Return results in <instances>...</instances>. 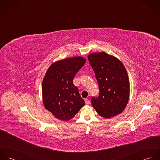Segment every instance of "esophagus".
Listing matches in <instances>:
<instances>
[{
	"instance_id": "esophagus-1",
	"label": "esophagus",
	"mask_w": 160,
	"mask_h": 160,
	"mask_svg": "<svg viewBox=\"0 0 160 160\" xmlns=\"http://www.w3.org/2000/svg\"><path fill=\"white\" fill-rule=\"evenodd\" d=\"M85 103H86V104H87V105H89V104L91 103V101H90L88 98H86V99H85Z\"/></svg>"
}]
</instances>
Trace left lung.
Returning <instances> with one entry per match:
<instances>
[{
  "instance_id": "obj_1",
  "label": "left lung",
  "mask_w": 160,
  "mask_h": 160,
  "mask_svg": "<svg viewBox=\"0 0 160 160\" xmlns=\"http://www.w3.org/2000/svg\"><path fill=\"white\" fill-rule=\"evenodd\" d=\"M94 71L100 93L92 97V105L105 118L120 114L126 108L129 97V81L122 62L104 52L88 55Z\"/></svg>"
}]
</instances>
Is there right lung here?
Here are the masks:
<instances>
[{
	"mask_svg": "<svg viewBox=\"0 0 160 160\" xmlns=\"http://www.w3.org/2000/svg\"><path fill=\"white\" fill-rule=\"evenodd\" d=\"M86 62L82 57L65 58L52 63L46 72L42 84L43 103L57 119L68 121L85 105L72 81Z\"/></svg>",
	"mask_w": 160,
	"mask_h": 160,
	"instance_id": "right-lung-1",
	"label": "right lung"
}]
</instances>
